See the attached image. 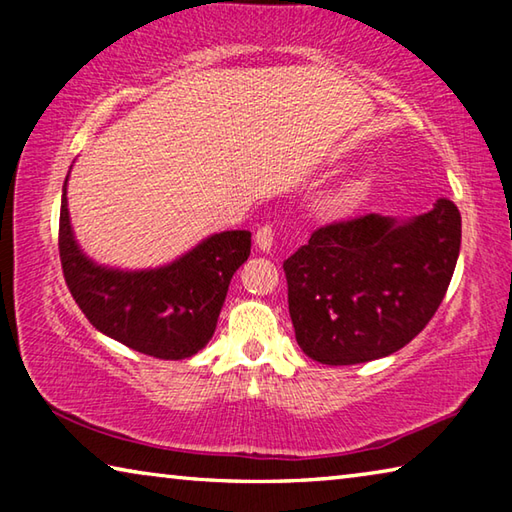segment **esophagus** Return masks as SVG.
Wrapping results in <instances>:
<instances>
[{"mask_svg": "<svg viewBox=\"0 0 512 512\" xmlns=\"http://www.w3.org/2000/svg\"><path fill=\"white\" fill-rule=\"evenodd\" d=\"M255 244L262 248L264 253H268V250L273 248V244H275V228H273V225H262V228L255 232Z\"/></svg>", "mask_w": 512, "mask_h": 512, "instance_id": "obj_1", "label": "esophagus"}]
</instances>
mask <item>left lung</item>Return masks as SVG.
I'll return each instance as SVG.
<instances>
[{"mask_svg":"<svg viewBox=\"0 0 512 512\" xmlns=\"http://www.w3.org/2000/svg\"><path fill=\"white\" fill-rule=\"evenodd\" d=\"M458 250L461 212L449 198L406 223L366 214L314 230L282 264L302 352L352 366L404 348L443 302Z\"/></svg>","mask_w":512,"mask_h":512,"instance_id":"left-lung-1","label":"left lung"}]
</instances>
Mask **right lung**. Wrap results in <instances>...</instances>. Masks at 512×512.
Instances as JSON below:
<instances>
[{
	"label": "right lung",
	"mask_w": 512,
	"mask_h": 512,
	"mask_svg": "<svg viewBox=\"0 0 512 512\" xmlns=\"http://www.w3.org/2000/svg\"><path fill=\"white\" fill-rule=\"evenodd\" d=\"M58 253L69 293L99 332L149 357L176 361L212 339L232 275L250 255V232H221L155 271L103 268L76 246L65 180Z\"/></svg>",
	"instance_id": "right-lung-1"
}]
</instances>
